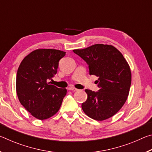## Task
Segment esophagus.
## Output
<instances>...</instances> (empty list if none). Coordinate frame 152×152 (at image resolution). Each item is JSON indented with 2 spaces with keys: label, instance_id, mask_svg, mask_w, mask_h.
<instances>
[{
  "label": "esophagus",
  "instance_id": "1",
  "mask_svg": "<svg viewBox=\"0 0 152 152\" xmlns=\"http://www.w3.org/2000/svg\"><path fill=\"white\" fill-rule=\"evenodd\" d=\"M68 90H70V91H78V89L74 88V87H70V88H68Z\"/></svg>",
  "mask_w": 152,
  "mask_h": 152
}]
</instances>
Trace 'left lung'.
I'll use <instances>...</instances> for the list:
<instances>
[{"mask_svg":"<svg viewBox=\"0 0 152 152\" xmlns=\"http://www.w3.org/2000/svg\"><path fill=\"white\" fill-rule=\"evenodd\" d=\"M76 54L88 64L90 75L99 77L98 92L86 89V101L82 104L84 113L96 121L113 117L127 99L132 83V72L127 60L114 46L95 44Z\"/></svg>","mask_w":152,"mask_h":152,"instance_id":"left-lung-1","label":"left lung"}]
</instances>
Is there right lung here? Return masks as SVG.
Instances as JSON below:
<instances>
[{
  "instance_id": "right-lung-1",
  "label": "right lung",
  "mask_w": 152,
  "mask_h": 152,
  "mask_svg": "<svg viewBox=\"0 0 152 152\" xmlns=\"http://www.w3.org/2000/svg\"><path fill=\"white\" fill-rule=\"evenodd\" d=\"M66 52L52 49H37L20 62L17 70L16 91L19 101L28 112L39 120L57 113L67 93L66 88L51 85L59 61Z\"/></svg>"
}]
</instances>
